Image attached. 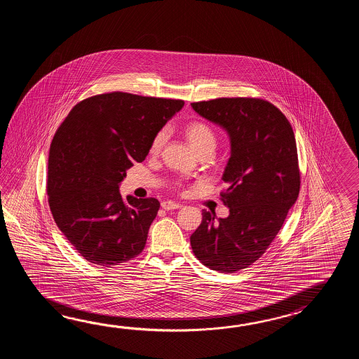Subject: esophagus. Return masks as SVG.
<instances>
[{
	"label": "esophagus",
	"mask_w": 359,
	"mask_h": 359,
	"mask_svg": "<svg viewBox=\"0 0 359 359\" xmlns=\"http://www.w3.org/2000/svg\"><path fill=\"white\" fill-rule=\"evenodd\" d=\"M161 208H163L164 210H173V209L181 208V205L177 204V203H173V201H163V203H161Z\"/></svg>",
	"instance_id": "1"
}]
</instances>
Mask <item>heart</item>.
I'll return each instance as SVG.
<instances>
[{
  "label": "heart",
  "instance_id": "heart-1",
  "mask_svg": "<svg viewBox=\"0 0 359 359\" xmlns=\"http://www.w3.org/2000/svg\"><path fill=\"white\" fill-rule=\"evenodd\" d=\"M184 135L190 141L191 146L196 150H204V149H213L215 146V135L212 128L203 122H192L186 127ZM167 137V132L161 130L155 135L153 142H151V153H158L161 150Z\"/></svg>",
  "mask_w": 359,
  "mask_h": 359
}]
</instances>
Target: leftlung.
Masks as SVG:
<instances>
[{"mask_svg":"<svg viewBox=\"0 0 359 359\" xmlns=\"http://www.w3.org/2000/svg\"><path fill=\"white\" fill-rule=\"evenodd\" d=\"M191 107L226 130L231 145L222 176L229 189L221 194L229 217L217 219L203 210L191 248L206 267L232 273L259 259L298 198L295 136L286 116L266 100L223 97Z\"/></svg>","mask_w":359,"mask_h":359,"instance_id":"1","label":"left lung"}]
</instances>
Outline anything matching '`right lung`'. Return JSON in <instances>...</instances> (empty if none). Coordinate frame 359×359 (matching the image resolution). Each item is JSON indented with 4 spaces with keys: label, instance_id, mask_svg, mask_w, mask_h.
<instances>
[{
    "label": "right lung",
    "instance_id": "obj_1",
    "mask_svg": "<svg viewBox=\"0 0 359 359\" xmlns=\"http://www.w3.org/2000/svg\"><path fill=\"white\" fill-rule=\"evenodd\" d=\"M183 105L182 100L102 93L76 104L56 130L48 204L64 236L90 263L110 267L144 250L161 203L130 195L126 201L119 186Z\"/></svg>",
    "mask_w": 359,
    "mask_h": 359
}]
</instances>
